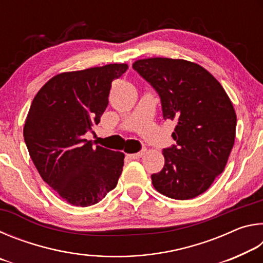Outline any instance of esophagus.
Returning a JSON list of instances; mask_svg holds the SVG:
<instances>
[{"label": "esophagus", "instance_id": "esophagus-1", "mask_svg": "<svg viewBox=\"0 0 263 263\" xmlns=\"http://www.w3.org/2000/svg\"><path fill=\"white\" fill-rule=\"evenodd\" d=\"M145 153H146V149L144 148V149H141V151H140V152H138V153L128 154V157H130L131 159H139V158H141V157H144V155H145Z\"/></svg>", "mask_w": 263, "mask_h": 263}]
</instances>
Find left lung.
Listing matches in <instances>:
<instances>
[{
	"mask_svg": "<svg viewBox=\"0 0 263 263\" xmlns=\"http://www.w3.org/2000/svg\"><path fill=\"white\" fill-rule=\"evenodd\" d=\"M132 67L158 91L163 118L177 123L176 145L162 151L164 166L151 176L153 186L181 201L203 194L225 169L234 145L237 115L229 95L196 62L157 57Z\"/></svg>",
	"mask_w": 263,
	"mask_h": 263,
	"instance_id": "left-lung-1",
	"label": "left lung"
}]
</instances>
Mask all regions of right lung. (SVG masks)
<instances>
[{
	"label": "right lung",
	"instance_id": "right-lung-1",
	"mask_svg": "<svg viewBox=\"0 0 263 263\" xmlns=\"http://www.w3.org/2000/svg\"><path fill=\"white\" fill-rule=\"evenodd\" d=\"M127 64L57 74L39 89L24 123V140L35 168L60 197L75 206L99 203L112 190L123 152L92 146L84 135L100 123L111 83Z\"/></svg>",
	"mask_w": 263,
	"mask_h": 263
}]
</instances>
